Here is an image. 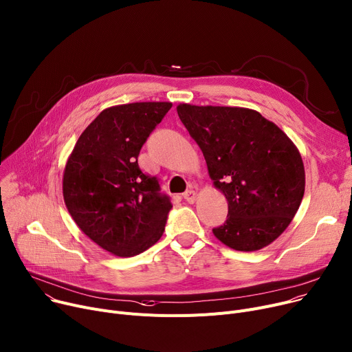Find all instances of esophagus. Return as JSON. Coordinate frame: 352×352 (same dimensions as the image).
<instances>
[{
    "mask_svg": "<svg viewBox=\"0 0 352 352\" xmlns=\"http://www.w3.org/2000/svg\"><path fill=\"white\" fill-rule=\"evenodd\" d=\"M182 197H184V199H185L186 202L192 204V202L195 201V198H197V194H195V191H194V190H188V191H186Z\"/></svg>",
    "mask_w": 352,
    "mask_h": 352,
    "instance_id": "1",
    "label": "esophagus"
}]
</instances>
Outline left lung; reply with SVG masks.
<instances>
[{
    "label": "left lung",
    "instance_id": "8db88e82",
    "mask_svg": "<svg viewBox=\"0 0 352 352\" xmlns=\"http://www.w3.org/2000/svg\"><path fill=\"white\" fill-rule=\"evenodd\" d=\"M177 111L228 199L226 221L214 235L241 252L277 239L294 218L306 185L292 140L250 109L184 103Z\"/></svg>",
    "mask_w": 352,
    "mask_h": 352
}]
</instances>
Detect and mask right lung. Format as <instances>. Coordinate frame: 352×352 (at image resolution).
Instances as JSON below:
<instances>
[{"label": "right lung", "mask_w": 352, "mask_h": 352, "mask_svg": "<svg viewBox=\"0 0 352 352\" xmlns=\"http://www.w3.org/2000/svg\"><path fill=\"white\" fill-rule=\"evenodd\" d=\"M143 102L103 110L80 134L63 174L69 214L93 242L130 257L153 246L173 208L157 177L142 171L138 154L171 109Z\"/></svg>", "instance_id": "right-lung-1"}]
</instances>
